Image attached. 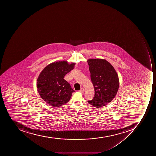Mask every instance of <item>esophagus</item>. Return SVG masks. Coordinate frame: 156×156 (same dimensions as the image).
Returning a JSON list of instances; mask_svg holds the SVG:
<instances>
[{"mask_svg":"<svg viewBox=\"0 0 156 156\" xmlns=\"http://www.w3.org/2000/svg\"><path fill=\"white\" fill-rule=\"evenodd\" d=\"M85 90L83 88H82L80 89V93H83L84 92Z\"/></svg>","mask_w":156,"mask_h":156,"instance_id":"34e87169","label":"esophagus"}]
</instances>
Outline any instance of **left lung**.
<instances>
[{
    "label": "left lung",
    "instance_id": "8db88e82",
    "mask_svg": "<svg viewBox=\"0 0 156 156\" xmlns=\"http://www.w3.org/2000/svg\"><path fill=\"white\" fill-rule=\"evenodd\" d=\"M87 62L94 89L93 99L88 102L100 108L110 103L116 96L119 87V76L114 68L105 59L92 58Z\"/></svg>",
    "mask_w": 156,
    "mask_h": 156
}]
</instances>
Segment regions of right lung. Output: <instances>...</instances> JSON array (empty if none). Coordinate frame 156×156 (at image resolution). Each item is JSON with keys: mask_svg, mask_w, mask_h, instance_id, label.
<instances>
[{"mask_svg": "<svg viewBox=\"0 0 156 156\" xmlns=\"http://www.w3.org/2000/svg\"><path fill=\"white\" fill-rule=\"evenodd\" d=\"M75 63L54 62L44 68L37 80V88L43 101L53 107H59L69 101L74 90L64 79L74 69Z\"/></svg>", "mask_w": 156, "mask_h": 156, "instance_id": "1", "label": "right lung"}]
</instances>
